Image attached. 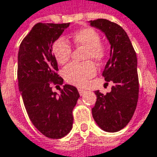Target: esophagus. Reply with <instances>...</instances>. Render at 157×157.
Returning a JSON list of instances; mask_svg holds the SVG:
<instances>
[{
  "label": "esophagus",
  "instance_id": "1",
  "mask_svg": "<svg viewBox=\"0 0 157 157\" xmlns=\"http://www.w3.org/2000/svg\"><path fill=\"white\" fill-rule=\"evenodd\" d=\"M78 93L80 95H83L86 93V90L83 89V88H78Z\"/></svg>",
  "mask_w": 157,
  "mask_h": 157
}]
</instances>
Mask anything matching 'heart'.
I'll list each match as a JSON object with an SVG mask.
<instances>
[{"label": "heart", "mask_w": 157, "mask_h": 157, "mask_svg": "<svg viewBox=\"0 0 157 157\" xmlns=\"http://www.w3.org/2000/svg\"><path fill=\"white\" fill-rule=\"evenodd\" d=\"M71 40L75 46H80L86 49L85 60H93L100 63L106 56L105 47L100 44V35L94 28H84L75 31L71 35ZM52 52L59 64L69 62L71 56L72 48L63 37H59L52 43ZM96 73V68L92 62L84 63L72 62L62 70V76L66 82L70 84L82 86L87 79L93 78Z\"/></svg>", "instance_id": "b5f03b06"}]
</instances>
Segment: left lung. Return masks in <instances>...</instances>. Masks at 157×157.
<instances>
[{"label": "left lung", "instance_id": "left-lung-1", "mask_svg": "<svg viewBox=\"0 0 157 157\" xmlns=\"http://www.w3.org/2000/svg\"><path fill=\"white\" fill-rule=\"evenodd\" d=\"M90 25L103 31L110 42V59L103 77L106 84H114L106 95L95 91L96 102L92 114L101 129L116 132L126 127L137 107L140 89L137 55L127 33L118 24L98 18L91 20Z\"/></svg>", "mask_w": 157, "mask_h": 157}]
</instances>
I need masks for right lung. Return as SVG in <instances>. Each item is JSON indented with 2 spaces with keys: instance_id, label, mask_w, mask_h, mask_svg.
<instances>
[{
  "instance_id": "obj_1",
  "label": "right lung",
  "mask_w": 157,
  "mask_h": 157,
  "mask_svg": "<svg viewBox=\"0 0 157 157\" xmlns=\"http://www.w3.org/2000/svg\"><path fill=\"white\" fill-rule=\"evenodd\" d=\"M69 26L70 23L36 24L22 40L17 55L18 88L28 117L49 139H61L71 131L73 108L79 97L78 89L71 85L60 88V95L52 90V85L63 83L52 45Z\"/></svg>"
}]
</instances>
